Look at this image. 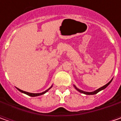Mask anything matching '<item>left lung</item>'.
I'll return each mask as SVG.
<instances>
[{"mask_svg": "<svg viewBox=\"0 0 121 121\" xmlns=\"http://www.w3.org/2000/svg\"><path fill=\"white\" fill-rule=\"evenodd\" d=\"M112 81V79H111V81H110L107 84H106L105 86H102V87H100L99 89H98V90H96L94 91H91V92H87V91H84L83 90H79V89H78L77 87H76V86H74V87H75V88L78 91H79L80 93H82V94H87V95H94V94H96L97 93H98L99 91H100L101 90H104L105 88L107 87V86L109 85L110 83H111V81Z\"/></svg>", "mask_w": 121, "mask_h": 121, "instance_id": "left-lung-1", "label": "left lung"}]
</instances>
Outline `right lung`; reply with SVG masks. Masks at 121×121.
<instances>
[{
  "label": "right lung",
  "instance_id": "obj_1",
  "mask_svg": "<svg viewBox=\"0 0 121 121\" xmlns=\"http://www.w3.org/2000/svg\"><path fill=\"white\" fill-rule=\"evenodd\" d=\"M52 87V86L49 88V89H48L47 90H46L45 91H44V92H42V93H38V94H34V93H30V92H27V91H23L21 90H20V89H19V88H17L18 90L19 91H21V92H22V93H23V94H27V95H30V96H31V97H35V96H38V95H42V94H45V93H46Z\"/></svg>",
  "mask_w": 121,
  "mask_h": 121
}]
</instances>
